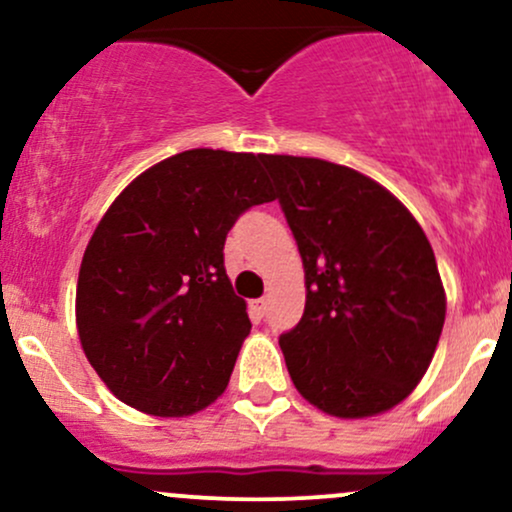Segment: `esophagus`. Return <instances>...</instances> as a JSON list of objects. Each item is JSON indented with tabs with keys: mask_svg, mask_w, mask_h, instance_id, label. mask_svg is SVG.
Wrapping results in <instances>:
<instances>
[{
	"mask_svg": "<svg viewBox=\"0 0 512 512\" xmlns=\"http://www.w3.org/2000/svg\"><path fill=\"white\" fill-rule=\"evenodd\" d=\"M264 313H267V298H257V301L250 303V317L255 322H260Z\"/></svg>",
	"mask_w": 512,
	"mask_h": 512,
	"instance_id": "1",
	"label": "esophagus"
}]
</instances>
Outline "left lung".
I'll return each mask as SVG.
<instances>
[{"label":"left lung","instance_id":"left-lung-1","mask_svg":"<svg viewBox=\"0 0 512 512\" xmlns=\"http://www.w3.org/2000/svg\"><path fill=\"white\" fill-rule=\"evenodd\" d=\"M260 161L305 269L303 317L279 337L293 385L342 419L392 409L424 378L445 322L426 233L358 170L303 156Z\"/></svg>","mask_w":512,"mask_h":512}]
</instances>
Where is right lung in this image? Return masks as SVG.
<instances>
[{"label": "right lung", "instance_id": "1", "mask_svg": "<svg viewBox=\"0 0 512 512\" xmlns=\"http://www.w3.org/2000/svg\"><path fill=\"white\" fill-rule=\"evenodd\" d=\"M272 199L260 156L192 149L110 204L81 260L76 327L120 402L187 416L226 390L252 325L223 245L240 214Z\"/></svg>", "mask_w": 512, "mask_h": 512}]
</instances>
